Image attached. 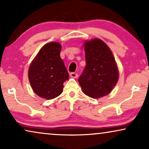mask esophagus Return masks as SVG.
<instances>
[{"label":"esophagus","mask_w":149,"mask_h":149,"mask_svg":"<svg viewBox=\"0 0 149 149\" xmlns=\"http://www.w3.org/2000/svg\"><path fill=\"white\" fill-rule=\"evenodd\" d=\"M70 76L72 78H77L78 77V74L76 72H71L70 74Z\"/></svg>","instance_id":"34e87169"}]
</instances>
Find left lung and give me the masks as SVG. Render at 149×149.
I'll return each instance as SVG.
<instances>
[{
	"mask_svg": "<svg viewBox=\"0 0 149 149\" xmlns=\"http://www.w3.org/2000/svg\"><path fill=\"white\" fill-rule=\"evenodd\" d=\"M86 66L78 79L85 94L97 98L109 94L117 83L119 71L111 51L98 38L85 44Z\"/></svg>",
	"mask_w": 149,
	"mask_h": 149,
	"instance_id": "8db88e82",
	"label": "left lung"
}]
</instances>
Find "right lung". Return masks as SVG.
Masks as SVG:
<instances>
[{
	"instance_id": "1",
	"label": "right lung",
	"mask_w": 149,
	"mask_h": 149,
	"mask_svg": "<svg viewBox=\"0 0 149 149\" xmlns=\"http://www.w3.org/2000/svg\"><path fill=\"white\" fill-rule=\"evenodd\" d=\"M61 49L58 42L46 44L30 64L28 79L38 96L51 100L63 91V83L69 79V74L60 58Z\"/></svg>"
}]
</instances>
